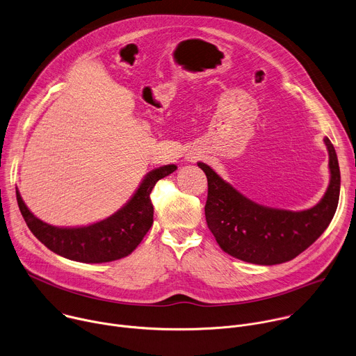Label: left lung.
Here are the masks:
<instances>
[{
	"instance_id": "8db88e82",
	"label": "left lung",
	"mask_w": 356,
	"mask_h": 356,
	"mask_svg": "<svg viewBox=\"0 0 356 356\" xmlns=\"http://www.w3.org/2000/svg\"><path fill=\"white\" fill-rule=\"evenodd\" d=\"M330 156V184L317 206L304 211L270 209L249 200L222 180L209 165L206 220L216 241L228 255L257 265H277L294 259L314 243L330 225L339 200L341 175L335 149L324 138Z\"/></svg>"
}]
</instances>
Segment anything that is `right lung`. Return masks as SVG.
Segmentation results:
<instances>
[{
  "instance_id": "obj_1",
  "label": "right lung",
  "mask_w": 356,
  "mask_h": 356,
  "mask_svg": "<svg viewBox=\"0 0 356 356\" xmlns=\"http://www.w3.org/2000/svg\"><path fill=\"white\" fill-rule=\"evenodd\" d=\"M176 169V165H166L149 172L121 210L103 221L86 227L59 228L49 225L28 210L18 190L17 201L31 232L52 252L83 264L113 262L128 257L150 229L154 224L150 191L158 180Z\"/></svg>"
}]
</instances>
